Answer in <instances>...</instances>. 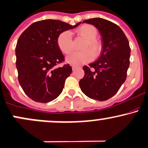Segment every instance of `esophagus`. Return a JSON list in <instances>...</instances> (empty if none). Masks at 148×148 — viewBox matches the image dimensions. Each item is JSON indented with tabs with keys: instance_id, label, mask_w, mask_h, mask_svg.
<instances>
[{
	"instance_id": "esophagus-1",
	"label": "esophagus",
	"mask_w": 148,
	"mask_h": 148,
	"mask_svg": "<svg viewBox=\"0 0 148 148\" xmlns=\"http://www.w3.org/2000/svg\"><path fill=\"white\" fill-rule=\"evenodd\" d=\"M77 69V66H72V70L73 71H74L75 70V69Z\"/></svg>"
}]
</instances>
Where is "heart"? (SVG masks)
I'll use <instances>...</instances> for the list:
<instances>
[{
	"label": "heart",
	"instance_id": "obj_1",
	"mask_svg": "<svg viewBox=\"0 0 148 148\" xmlns=\"http://www.w3.org/2000/svg\"><path fill=\"white\" fill-rule=\"evenodd\" d=\"M76 32L84 39L82 47L83 51L75 52L68 56L66 58L68 63L72 65H79L91 61L92 56L97 58L100 56L103 45L101 42L96 38L98 32L95 27L90 24H84L79 27ZM57 43L60 49L64 54L68 55L72 52V38L71 33L68 31H64L58 36Z\"/></svg>",
	"mask_w": 148,
	"mask_h": 148
}]
</instances>
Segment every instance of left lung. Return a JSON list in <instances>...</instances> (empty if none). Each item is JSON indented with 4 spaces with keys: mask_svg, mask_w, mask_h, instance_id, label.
<instances>
[{
    "mask_svg": "<svg viewBox=\"0 0 148 148\" xmlns=\"http://www.w3.org/2000/svg\"><path fill=\"white\" fill-rule=\"evenodd\" d=\"M83 23L98 29L103 50L98 60L83 67L85 75L79 86L88 98L104 101L114 96L126 80L131 53L129 40L119 26L107 19L92 18Z\"/></svg>",
    "mask_w": 148,
    "mask_h": 148,
    "instance_id": "obj_1",
    "label": "left lung"
}]
</instances>
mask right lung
I'll return each mask as SVG.
<instances>
[{"label": "right lung", "mask_w": 148, "mask_h": 148, "mask_svg": "<svg viewBox=\"0 0 148 148\" xmlns=\"http://www.w3.org/2000/svg\"><path fill=\"white\" fill-rule=\"evenodd\" d=\"M56 19H45L31 24L20 35L16 45V66L18 80L26 95L38 103L58 98L66 79L72 71L64 61L57 43L62 32L78 27Z\"/></svg>", "instance_id": "obj_1"}]
</instances>
